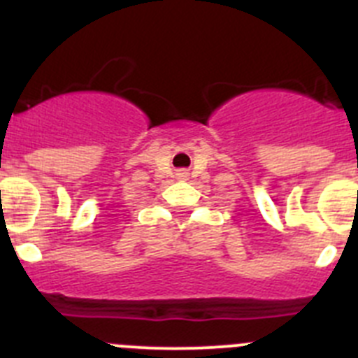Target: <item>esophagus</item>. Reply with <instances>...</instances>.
Listing matches in <instances>:
<instances>
[{
	"instance_id": "obj_1",
	"label": "esophagus",
	"mask_w": 358,
	"mask_h": 358,
	"mask_svg": "<svg viewBox=\"0 0 358 358\" xmlns=\"http://www.w3.org/2000/svg\"><path fill=\"white\" fill-rule=\"evenodd\" d=\"M176 176H177V179H188V172H186V170H179Z\"/></svg>"
}]
</instances>
